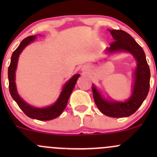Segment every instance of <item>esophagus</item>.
Wrapping results in <instances>:
<instances>
[{"mask_svg":"<svg viewBox=\"0 0 157 157\" xmlns=\"http://www.w3.org/2000/svg\"><path fill=\"white\" fill-rule=\"evenodd\" d=\"M82 70L84 73L87 72V71L89 70V67H88V66H83V67L82 68Z\"/></svg>","mask_w":157,"mask_h":157,"instance_id":"esophagus-1","label":"esophagus"}]
</instances>
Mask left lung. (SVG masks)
<instances>
[{
	"label": "left lung",
	"instance_id": "1",
	"mask_svg": "<svg viewBox=\"0 0 157 157\" xmlns=\"http://www.w3.org/2000/svg\"><path fill=\"white\" fill-rule=\"evenodd\" d=\"M109 30L114 41L106 48L109 54L129 52L136 60L134 73V85L131 97L125 101L106 100L94 85L92 91L95 104L100 111L110 117H126L131 116L141 106L147 96L150 88L151 72L145 52L131 36L122 30Z\"/></svg>",
	"mask_w": 157,
	"mask_h": 157
}]
</instances>
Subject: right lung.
Returning <instances> with one entry per match:
<instances>
[{"instance_id":"obj_1","label":"right lung","mask_w":157,"mask_h":157,"mask_svg":"<svg viewBox=\"0 0 157 157\" xmlns=\"http://www.w3.org/2000/svg\"><path fill=\"white\" fill-rule=\"evenodd\" d=\"M35 39V35L29 36V37H27L26 38L23 39L20 44L18 47L16 48L15 51L12 53V57H11V63L8 68L9 88H10L11 96L17 102V105L26 116L37 120L46 121V120H51L57 118L64 111L66 105H67V102L70 95H71L75 86V84H76L77 79L79 78L80 75L79 74L73 75L68 80V82H66L64 84L60 96L56 100L55 103L52 104V105L45 108H37L34 107V106L25 102L17 93L15 83V71L21 53L29 44L34 42Z\"/></svg>"}]
</instances>
